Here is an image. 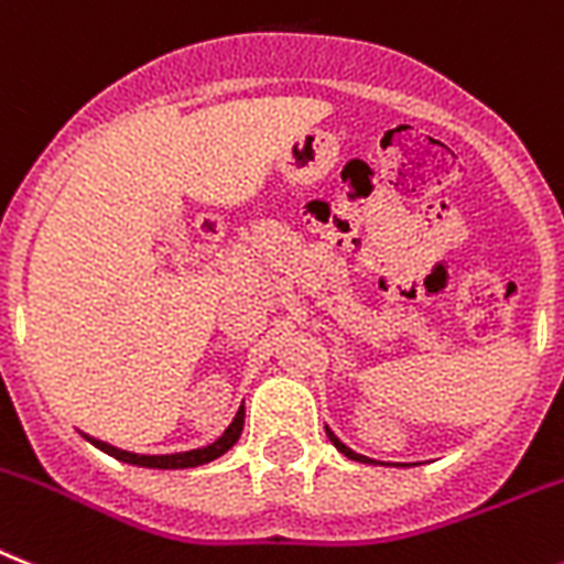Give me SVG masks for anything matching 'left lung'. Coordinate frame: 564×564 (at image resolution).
<instances>
[{"mask_svg":"<svg viewBox=\"0 0 564 564\" xmlns=\"http://www.w3.org/2000/svg\"><path fill=\"white\" fill-rule=\"evenodd\" d=\"M329 438H333V444H335V447H338V451H340V453H344V456L355 458V462H370V458H367V456H358V453H352V451H349L347 444H340V442H338V438H335V435H333V433H329Z\"/></svg>","mask_w":564,"mask_h":564,"instance_id":"obj_1","label":"left lung"}]
</instances>
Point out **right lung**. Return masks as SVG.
<instances>
[{"label": "right lung", "mask_w": 564, "mask_h": 564, "mask_svg": "<svg viewBox=\"0 0 564 564\" xmlns=\"http://www.w3.org/2000/svg\"><path fill=\"white\" fill-rule=\"evenodd\" d=\"M243 410H238L235 421H231L226 433L212 442L209 447H200V451H188V453H172V456H137V453L129 451H120V447H111L106 442H97V438H88L91 444H97L99 451L108 453V456L120 458V462H129V465H140V467H160V470H174V467H197V465H206L212 458L224 456L229 451L231 444L240 438V430H243Z\"/></svg>", "instance_id": "right-lung-1"}]
</instances>
